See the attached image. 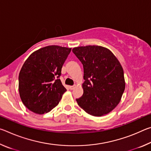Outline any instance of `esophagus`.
<instances>
[{"label": "esophagus", "instance_id": "1", "mask_svg": "<svg viewBox=\"0 0 151 151\" xmlns=\"http://www.w3.org/2000/svg\"><path fill=\"white\" fill-rule=\"evenodd\" d=\"M76 88V85H73V86H69V88L71 89V90H73V89H75Z\"/></svg>", "mask_w": 151, "mask_h": 151}]
</instances>
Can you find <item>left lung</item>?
<instances>
[{"instance_id": "1", "label": "left lung", "mask_w": 151, "mask_h": 151, "mask_svg": "<svg viewBox=\"0 0 151 151\" xmlns=\"http://www.w3.org/2000/svg\"><path fill=\"white\" fill-rule=\"evenodd\" d=\"M73 52L83 65V94L76 99L81 108L102 116L118 105L125 88L124 71L111 50L96 45L78 47Z\"/></svg>"}]
</instances>
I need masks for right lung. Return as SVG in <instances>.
<instances>
[{"label":"right lung","instance_id":"right-lung-1","mask_svg":"<svg viewBox=\"0 0 151 151\" xmlns=\"http://www.w3.org/2000/svg\"><path fill=\"white\" fill-rule=\"evenodd\" d=\"M71 48L50 45L33 52L19 73V91L24 105L42 114L58 105L66 89L59 78Z\"/></svg>","mask_w":151,"mask_h":151}]
</instances>
